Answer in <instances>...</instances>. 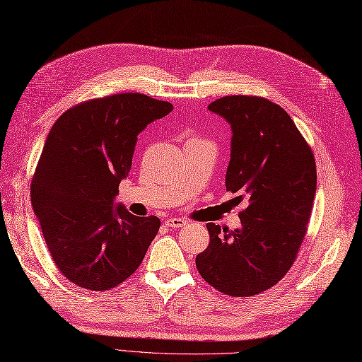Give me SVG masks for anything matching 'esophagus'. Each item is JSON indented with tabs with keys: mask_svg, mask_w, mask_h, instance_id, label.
<instances>
[{
	"mask_svg": "<svg viewBox=\"0 0 362 362\" xmlns=\"http://www.w3.org/2000/svg\"><path fill=\"white\" fill-rule=\"evenodd\" d=\"M166 225H168L169 228H182V226L187 225V222H185L184 218L170 217V218H168V221H166Z\"/></svg>",
	"mask_w": 362,
	"mask_h": 362,
	"instance_id": "obj_1",
	"label": "esophagus"
}]
</instances>
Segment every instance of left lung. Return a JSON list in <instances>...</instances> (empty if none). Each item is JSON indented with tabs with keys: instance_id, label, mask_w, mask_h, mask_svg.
<instances>
[{
	"instance_id": "8db88e82",
	"label": "left lung",
	"mask_w": 362,
	"mask_h": 362,
	"mask_svg": "<svg viewBox=\"0 0 362 362\" xmlns=\"http://www.w3.org/2000/svg\"><path fill=\"white\" fill-rule=\"evenodd\" d=\"M208 110L231 125L226 190L243 192L242 225L208 223L210 245L196 257L201 276L234 298L284 278L298 255L317 187L313 151L282 107L258 96H223Z\"/></svg>"
}]
</instances>
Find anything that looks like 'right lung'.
Masks as SVG:
<instances>
[{
  "instance_id": "1",
  "label": "right lung",
  "mask_w": 362,
  "mask_h": 362,
  "mask_svg": "<svg viewBox=\"0 0 362 362\" xmlns=\"http://www.w3.org/2000/svg\"><path fill=\"white\" fill-rule=\"evenodd\" d=\"M173 105L141 93L92 100L52 125L31 181V205L49 254L72 284L104 291L129 278L157 235L160 218L116 202L137 136Z\"/></svg>"
}]
</instances>
